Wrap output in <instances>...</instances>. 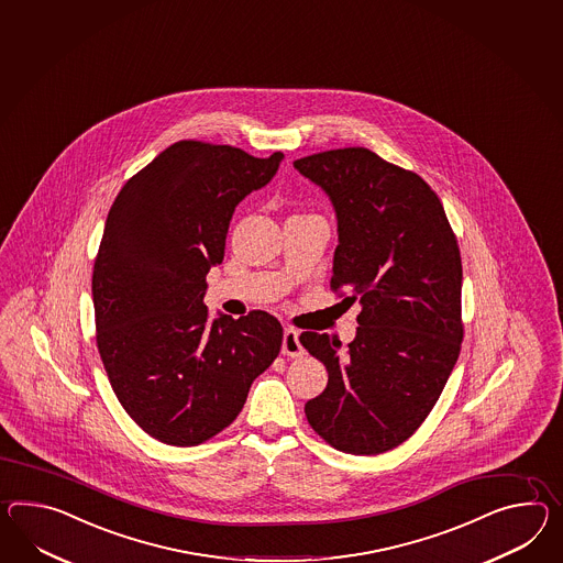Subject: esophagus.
Here are the masks:
<instances>
[{
  "mask_svg": "<svg viewBox=\"0 0 563 563\" xmlns=\"http://www.w3.org/2000/svg\"><path fill=\"white\" fill-rule=\"evenodd\" d=\"M283 354L288 357H299L305 354L301 342H299V331L287 328L283 333Z\"/></svg>",
  "mask_w": 563,
  "mask_h": 563,
  "instance_id": "34e87169",
  "label": "esophagus"
}]
</instances>
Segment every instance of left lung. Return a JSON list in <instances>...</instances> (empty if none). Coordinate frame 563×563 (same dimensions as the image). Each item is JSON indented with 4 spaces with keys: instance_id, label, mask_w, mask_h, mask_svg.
Instances as JSON below:
<instances>
[{
    "instance_id": "left-lung-1",
    "label": "left lung",
    "mask_w": 563,
    "mask_h": 563,
    "mask_svg": "<svg viewBox=\"0 0 563 563\" xmlns=\"http://www.w3.org/2000/svg\"><path fill=\"white\" fill-rule=\"evenodd\" d=\"M292 165L335 211L331 288L362 305L347 350L328 333H301L330 376L305 415L340 452H388L426 421L460 356L457 240L426 180L368 148L319 152Z\"/></svg>"
}]
</instances>
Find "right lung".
<instances>
[{"instance_id": "obj_1", "label": "right lung", "mask_w": 563, "mask_h": 563, "mask_svg": "<svg viewBox=\"0 0 563 563\" xmlns=\"http://www.w3.org/2000/svg\"><path fill=\"white\" fill-rule=\"evenodd\" d=\"M283 158L183 140L111 206L93 266L97 347L125 412L166 445H197L230 426L280 352L276 317L209 319L203 297L235 207Z\"/></svg>"}]
</instances>
